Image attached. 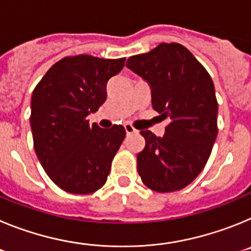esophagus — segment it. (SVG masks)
I'll list each match as a JSON object with an SVG mask.
<instances>
[{"mask_svg":"<svg viewBox=\"0 0 251 251\" xmlns=\"http://www.w3.org/2000/svg\"><path fill=\"white\" fill-rule=\"evenodd\" d=\"M124 128H126V133H127V136H130V134H133V133H137L136 128H133L130 124H126V126H124Z\"/></svg>","mask_w":251,"mask_h":251,"instance_id":"34e87169","label":"esophagus"}]
</instances>
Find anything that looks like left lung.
<instances>
[{"label":"left lung","instance_id":"1","mask_svg":"<svg viewBox=\"0 0 251 251\" xmlns=\"http://www.w3.org/2000/svg\"><path fill=\"white\" fill-rule=\"evenodd\" d=\"M151 86L153 109L168 118L163 137L141 130L142 182L156 192L178 191L205 167L217 136V100L206 69L181 44H159L126 64Z\"/></svg>","mask_w":251,"mask_h":251}]
</instances>
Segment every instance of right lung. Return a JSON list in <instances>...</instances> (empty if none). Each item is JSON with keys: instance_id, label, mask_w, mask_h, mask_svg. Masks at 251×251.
<instances>
[{"instance_id": "1", "label": "right lung", "mask_w": 251, "mask_h": 251, "mask_svg": "<svg viewBox=\"0 0 251 251\" xmlns=\"http://www.w3.org/2000/svg\"><path fill=\"white\" fill-rule=\"evenodd\" d=\"M126 57L76 55L59 60L37 84L30 124L35 152L61 190L93 194L106 182L115 153L126 137L123 126L103 129L86 117L106 99V83L121 73Z\"/></svg>"}]
</instances>
